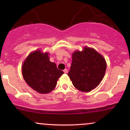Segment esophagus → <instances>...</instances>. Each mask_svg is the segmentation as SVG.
I'll return each instance as SVG.
<instances>
[{
  "instance_id": "esophagus-1",
  "label": "esophagus",
  "mask_w": 130,
  "mask_h": 130,
  "mask_svg": "<svg viewBox=\"0 0 130 130\" xmlns=\"http://www.w3.org/2000/svg\"><path fill=\"white\" fill-rule=\"evenodd\" d=\"M63 72L65 73H68V70L65 69V70H63Z\"/></svg>"
}]
</instances>
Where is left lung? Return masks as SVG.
<instances>
[{
  "label": "left lung",
  "instance_id": "8db88e82",
  "mask_svg": "<svg viewBox=\"0 0 130 130\" xmlns=\"http://www.w3.org/2000/svg\"><path fill=\"white\" fill-rule=\"evenodd\" d=\"M106 70L103 57L93 49L86 47L83 51H77L73 54L68 75L77 90L90 92L101 83Z\"/></svg>",
  "mask_w": 130,
  "mask_h": 130
}]
</instances>
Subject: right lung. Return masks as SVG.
Wrapping results in <instances>:
<instances>
[{"mask_svg": "<svg viewBox=\"0 0 130 130\" xmlns=\"http://www.w3.org/2000/svg\"><path fill=\"white\" fill-rule=\"evenodd\" d=\"M24 79L34 90L40 93H50L54 89L58 79L64 73L51 62L48 53L40 51L30 53L22 67Z\"/></svg>", "mask_w": 130, "mask_h": 130, "instance_id": "1", "label": "right lung"}]
</instances>
